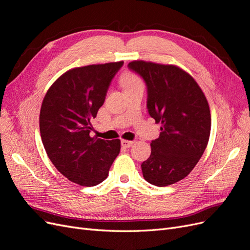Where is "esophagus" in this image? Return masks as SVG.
I'll return each instance as SVG.
<instances>
[{"label":"esophagus","mask_w":250,"mask_h":250,"mask_svg":"<svg viewBox=\"0 0 250 250\" xmlns=\"http://www.w3.org/2000/svg\"><path fill=\"white\" fill-rule=\"evenodd\" d=\"M121 145L124 148H129L133 145V142L132 141H128V140H122L121 141Z\"/></svg>","instance_id":"34e87169"}]
</instances>
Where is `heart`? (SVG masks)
I'll return each mask as SVG.
<instances>
[{
	"label": "heart",
	"instance_id": "obj_1",
	"mask_svg": "<svg viewBox=\"0 0 250 250\" xmlns=\"http://www.w3.org/2000/svg\"><path fill=\"white\" fill-rule=\"evenodd\" d=\"M121 82H122V85H123L124 89L130 88L132 86L141 84L142 83L141 79L137 76V75H135L134 73H131V72H126L125 74H123L122 78H121Z\"/></svg>",
	"mask_w": 250,
	"mask_h": 250
}]
</instances>
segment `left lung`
<instances>
[{"instance_id":"obj_1","label":"left lung","mask_w":250,"mask_h":250,"mask_svg":"<svg viewBox=\"0 0 250 250\" xmlns=\"http://www.w3.org/2000/svg\"><path fill=\"white\" fill-rule=\"evenodd\" d=\"M128 67L147 85V108L161 123L151 154L142 164L149 184L166 187L187 177L199 162L210 133V111L206 96L190 74L173 64L134 60Z\"/></svg>"}]
</instances>
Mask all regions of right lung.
I'll use <instances>...</instances> for the list:
<instances>
[{
  "label": "right lung",
  "mask_w": 250,
  "mask_h": 250,
  "mask_svg": "<svg viewBox=\"0 0 250 250\" xmlns=\"http://www.w3.org/2000/svg\"><path fill=\"white\" fill-rule=\"evenodd\" d=\"M123 62L75 67L48 89L40 129L46 152L55 168L80 186L99 185L120 153L119 139L89 137L90 121L102 106L108 86Z\"/></svg>",
  "instance_id": "1"
}]
</instances>
